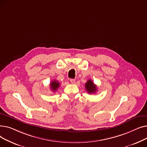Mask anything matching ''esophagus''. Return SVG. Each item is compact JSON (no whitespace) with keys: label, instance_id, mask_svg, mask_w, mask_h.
Here are the masks:
<instances>
[{"label":"esophagus","instance_id":"34e87169","mask_svg":"<svg viewBox=\"0 0 147 147\" xmlns=\"http://www.w3.org/2000/svg\"><path fill=\"white\" fill-rule=\"evenodd\" d=\"M69 81H70V82L72 84H74L75 83V79H71L70 80H69Z\"/></svg>","mask_w":147,"mask_h":147}]
</instances>
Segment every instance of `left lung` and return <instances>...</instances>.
Listing matches in <instances>:
<instances>
[{
    "instance_id": "8db88e82",
    "label": "left lung",
    "mask_w": 147,
    "mask_h": 147,
    "mask_svg": "<svg viewBox=\"0 0 147 147\" xmlns=\"http://www.w3.org/2000/svg\"><path fill=\"white\" fill-rule=\"evenodd\" d=\"M85 89L89 94L95 93L97 90V88L95 84L91 80H88L85 84Z\"/></svg>"
}]
</instances>
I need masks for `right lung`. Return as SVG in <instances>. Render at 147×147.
<instances>
[{
    "instance_id": "1",
    "label": "right lung",
    "mask_w": 147,
    "mask_h": 147,
    "mask_svg": "<svg viewBox=\"0 0 147 147\" xmlns=\"http://www.w3.org/2000/svg\"><path fill=\"white\" fill-rule=\"evenodd\" d=\"M60 84L57 81V80H53L52 82H51V83H50V88L51 89V90H52L53 92H55L59 87Z\"/></svg>"
}]
</instances>
